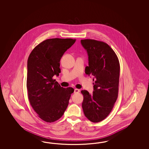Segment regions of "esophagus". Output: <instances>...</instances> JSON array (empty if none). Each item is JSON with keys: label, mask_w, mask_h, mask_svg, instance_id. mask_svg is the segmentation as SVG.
Here are the masks:
<instances>
[{"label": "esophagus", "mask_w": 149, "mask_h": 149, "mask_svg": "<svg viewBox=\"0 0 149 149\" xmlns=\"http://www.w3.org/2000/svg\"><path fill=\"white\" fill-rule=\"evenodd\" d=\"M80 92V90L78 89H74V93L76 94V93H79Z\"/></svg>", "instance_id": "obj_1"}]
</instances>
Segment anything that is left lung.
<instances>
[{
	"mask_svg": "<svg viewBox=\"0 0 149 149\" xmlns=\"http://www.w3.org/2000/svg\"><path fill=\"white\" fill-rule=\"evenodd\" d=\"M81 43L88 55L85 73L94 77L93 94L81 91L82 109L88 120L98 123L108 117L117 101L120 64L114 51L104 42L87 39L81 40Z\"/></svg>",
	"mask_w": 149,
	"mask_h": 149,
	"instance_id": "8db88e82",
	"label": "left lung"
}]
</instances>
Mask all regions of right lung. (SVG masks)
<instances>
[{
	"label": "right lung",
	"instance_id": "right-lung-1",
	"mask_svg": "<svg viewBox=\"0 0 149 149\" xmlns=\"http://www.w3.org/2000/svg\"><path fill=\"white\" fill-rule=\"evenodd\" d=\"M76 40L46 39L29 55L26 79L29 100L38 117L47 123H53L63 116L74 92L72 87H61L53 77L59 76L61 58Z\"/></svg>",
	"mask_w": 149,
	"mask_h": 149
}]
</instances>
